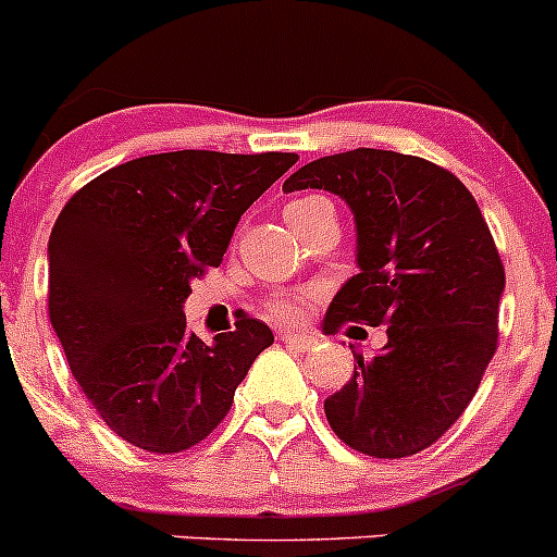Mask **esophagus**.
Here are the masks:
<instances>
[{
	"instance_id": "34e87169",
	"label": "esophagus",
	"mask_w": 557,
	"mask_h": 557,
	"mask_svg": "<svg viewBox=\"0 0 557 557\" xmlns=\"http://www.w3.org/2000/svg\"><path fill=\"white\" fill-rule=\"evenodd\" d=\"M280 339H283V343L294 350H310L312 345H315V339L312 337H307V334H294V332H285Z\"/></svg>"
}]
</instances>
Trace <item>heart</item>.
Segmentation results:
<instances>
[{
	"instance_id": "b5f03b06",
	"label": "heart",
	"mask_w": 557,
	"mask_h": 557,
	"mask_svg": "<svg viewBox=\"0 0 557 557\" xmlns=\"http://www.w3.org/2000/svg\"><path fill=\"white\" fill-rule=\"evenodd\" d=\"M323 203H329V201L321 196L296 198V201H290L288 207H285V220H288V223H294V220L315 212V209L323 207ZM305 307H307V296L305 294H288V290H277V294H272L267 301H263V310H267L274 321H283V323L299 321L301 312H305Z\"/></svg>"
}]
</instances>
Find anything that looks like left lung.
<instances>
[{
  "mask_svg": "<svg viewBox=\"0 0 557 557\" xmlns=\"http://www.w3.org/2000/svg\"><path fill=\"white\" fill-rule=\"evenodd\" d=\"M329 190L356 220V263L323 332L386 326L381 354L323 403L329 428L367 457L433 446L462 416L498 348L504 263L476 198L451 171L386 149L301 165L283 190Z\"/></svg>",
  "mask_w": 557,
  "mask_h": 557,
  "instance_id": "8db88e82",
  "label": "left lung"
}]
</instances>
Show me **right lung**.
Listing matches in <instances>:
<instances>
[{
    "instance_id": "obj_1",
    "label": "right lung",
    "mask_w": 557,
    "mask_h": 557,
    "mask_svg": "<svg viewBox=\"0 0 557 557\" xmlns=\"http://www.w3.org/2000/svg\"><path fill=\"white\" fill-rule=\"evenodd\" d=\"M294 152L147 154L81 187L48 239V318L102 422L138 449L174 455L225 419L272 329L239 315L203 343L182 305L220 267L242 214Z\"/></svg>"
}]
</instances>
